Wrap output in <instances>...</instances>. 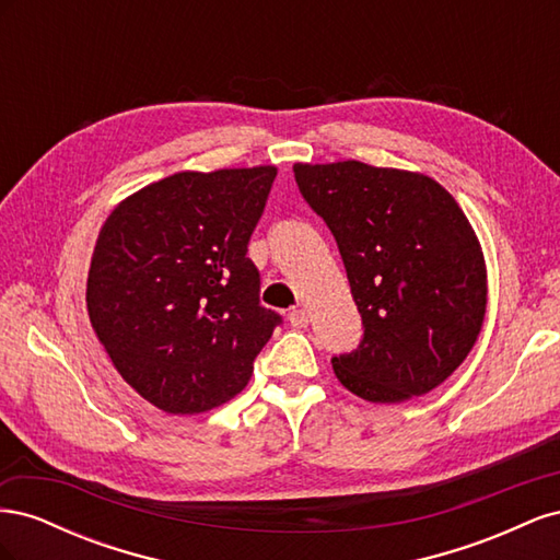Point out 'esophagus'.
Listing matches in <instances>:
<instances>
[{
  "mask_svg": "<svg viewBox=\"0 0 560 560\" xmlns=\"http://www.w3.org/2000/svg\"><path fill=\"white\" fill-rule=\"evenodd\" d=\"M290 325H292L294 329L308 327V313L303 311V308H294V311L290 313Z\"/></svg>",
  "mask_w": 560,
  "mask_h": 560,
  "instance_id": "esophagus-1",
  "label": "esophagus"
}]
</instances>
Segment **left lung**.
<instances>
[{"label":"left lung","instance_id":"1","mask_svg":"<svg viewBox=\"0 0 560 560\" xmlns=\"http://www.w3.org/2000/svg\"><path fill=\"white\" fill-rule=\"evenodd\" d=\"M301 196L325 219L362 315L358 350L334 374L374 404L430 393L465 362L486 315V264L465 212L428 175L360 161L296 163Z\"/></svg>","mask_w":560,"mask_h":560}]
</instances>
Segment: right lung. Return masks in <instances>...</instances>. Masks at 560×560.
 <instances>
[{
	"instance_id": "1",
	"label": "right lung",
	"mask_w": 560,
	"mask_h": 560,
	"mask_svg": "<svg viewBox=\"0 0 560 560\" xmlns=\"http://www.w3.org/2000/svg\"><path fill=\"white\" fill-rule=\"evenodd\" d=\"M276 165L175 173L118 202L89 270L91 325L118 374L165 413L233 399L282 317L247 257Z\"/></svg>"
}]
</instances>
